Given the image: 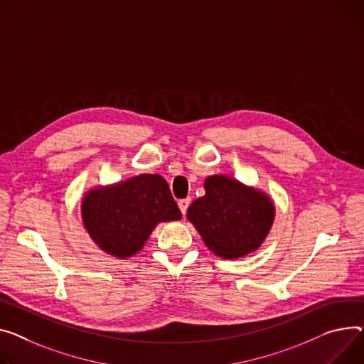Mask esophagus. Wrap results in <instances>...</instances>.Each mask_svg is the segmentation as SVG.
Segmentation results:
<instances>
[{
    "label": "esophagus",
    "mask_w": 364,
    "mask_h": 364,
    "mask_svg": "<svg viewBox=\"0 0 364 364\" xmlns=\"http://www.w3.org/2000/svg\"><path fill=\"white\" fill-rule=\"evenodd\" d=\"M190 202H191V199L190 198H187V199H181V200H178V208H180V210H181V213L184 215L186 212H187V208H188V205H190Z\"/></svg>",
    "instance_id": "obj_1"
}]
</instances>
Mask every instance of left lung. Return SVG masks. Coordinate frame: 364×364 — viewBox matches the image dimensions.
<instances>
[{"label": "left lung", "mask_w": 364, "mask_h": 364, "mask_svg": "<svg viewBox=\"0 0 364 364\" xmlns=\"http://www.w3.org/2000/svg\"><path fill=\"white\" fill-rule=\"evenodd\" d=\"M203 187L205 196L188 206L187 220L208 249L223 259L245 257L257 250L275 218L271 198L225 176L208 177Z\"/></svg>", "instance_id": "8db88e82"}]
</instances>
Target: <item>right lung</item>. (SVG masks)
<instances>
[{"mask_svg": "<svg viewBox=\"0 0 364 364\" xmlns=\"http://www.w3.org/2000/svg\"><path fill=\"white\" fill-rule=\"evenodd\" d=\"M82 220L101 250L126 259L143 249L159 223L181 220V212L161 176L140 174L89 190L82 200Z\"/></svg>", "mask_w": 364, "mask_h": 364, "instance_id": "add662e5", "label": "right lung"}]
</instances>
